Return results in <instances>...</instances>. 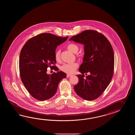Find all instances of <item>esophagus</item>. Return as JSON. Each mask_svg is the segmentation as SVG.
<instances>
[{
  "mask_svg": "<svg viewBox=\"0 0 135 135\" xmlns=\"http://www.w3.org/2000/svg\"><path fill=\"white\" fill-rule=\"evenodd\" d=\"M71 74H66V77L69 78L71 76Z\"/></svg>",
  "mask_w": 135,
  "mask_h": 135,
  "instance_id": "34e87169",
  "label": "esophagus"
}]
</instances>
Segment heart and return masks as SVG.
<instances>
[{
  "label": "heart",
  "mask_w": 135,
  "mask_h": 135,
  "mask_svg": "<svg viewBox=\"0 0 135 135\" xmlns=\"http://www.w3.org/2000/svg\"><path fill=\"white\" fill-rule=\"evenodd\" d=\"M67 48L70 51L73 53H77L79 47L75 43H69L67 46ZM61 51L60 49H58L55 52V59L56 61H59L60 59ZM77 56L79 58L83 57V55L80 54H77ZM79 66V64L77 62H73L70 63H65L63 64L60 67L61 70L64 72L68 74H71L75 71V70L77 69Z\"/></svg>",
  "instance_id": "obj_1"
}]
</instances>
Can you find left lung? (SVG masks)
Masks as SVG:
<instances>
[{
	"label": "left lung",
	"instance_id": "8db88e82",
	"mask_svg": "<svg viewBox=\"0 0 135 135\" xmlns=\"http://www.w3.org/2000/svg\"><path fill=\"white\" fill-rule=\"evenodd\" d=\"M69 40L84 44L83 63L77 75L78 83L74 87L80 98L93 100L99 98L109 85L114 73V55L109 40L100 33L87 30L72 37ZM88 73L89 75L86 77Z\"/></svg>",
	"mask_w": 135,
	"mask_h": 135
}]
</instances>
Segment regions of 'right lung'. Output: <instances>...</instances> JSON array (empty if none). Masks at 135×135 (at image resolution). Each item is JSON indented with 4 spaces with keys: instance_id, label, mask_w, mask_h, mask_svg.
I'll return each instance as SVG.
<instances>
[{
    "instance_id": "1",
    "label": "right lung",
    "mask_w": 135,
    "mask_h": 135,
    "mask_svg": "<svg viewBox=\"0 0 135 135\" xmlns=\"http://www.w3.org/2000/svg\"><path fill=\"white\" fill-rule=\"evenodd\" d=\"M68 37L41 33L27 40L21 51V79L30 95L38 100H46L52 97L59 83L66 78V74L61 71L50 75L46 72L48 68L58 70L55 65V50Z\"/></svg>"
}]
</instances>
